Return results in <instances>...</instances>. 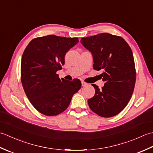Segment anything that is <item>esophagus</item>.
<instances>
[{
  "label": "esophagus",
  "instance_id": "esophagus-1",
  "mask_svg": "<svg viewBox=\"0 0 153 153\" xmlns=\"http://www.w3.org/2000/svg\"><path fill=\"white\" fill-rule=\"evenodd\" d=\"M82 86H86L87 85V83H85V82H82Z\"/></svg>",
  "mask_w": 153,
  "mask_h": 153
}]
</instances>
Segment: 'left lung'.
<instances>
[{
    "label": "left lung",
    "mask_w": 153,
    "mask_h": 153,
    "mask_svg": "<svg viewBox=\"0 0 153 153\" xmlns=\"http://www.w3.org/2000/svg\"><path fill=\"white\" fill-rule=\"evenodd\" d=\"M83 47L93 55V68L103 70L100 74L104 87L95 89L88 100L89 108L105 118L114 116L128 105L134 92L136 72L130 47L123 39L110 33H99L81 39Z\"/></svg>",
    "instance_id": "obj_1"
}]
</instances>
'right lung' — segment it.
<instances>
[{
  "label": "right lung",
  "mask_w": 153,
  "mask_h": 153,
  "mask_svg": "<svg viewBox=\"0 0 153 153\" xmlns=\"http://www.w3.org/2000/svg\"><path fill=\"white\" fill-rule=\"evenodd\" d=\"M78 42L77 37L49 35L33 39L23 53L22 86L31 105L44 115L64 112L82 87L79 79H60L56 74L65 63V54Z\"/></svg>",
  "instance_id": "add662e5"
}]
</instances>
